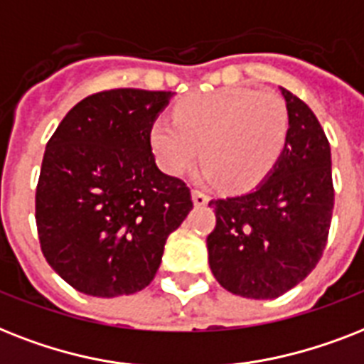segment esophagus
Listing matches in <instances>:
<instances>
[{"instance_id": "obj_1", "label": "esophagus", "mask_w": 364, "mask_h": 364, "mask_svg": "<svg viewBox=\"0 0 364 364\" xmlns=\"http://www.w3.org/2000/svg\"><path fill=\"white\" fill-rule=\"evenodd\" d=\"M191 197H193V203H196V206H205L206 203H208V196L199 190L191 191Z\"/></svg>"}]
</instances>
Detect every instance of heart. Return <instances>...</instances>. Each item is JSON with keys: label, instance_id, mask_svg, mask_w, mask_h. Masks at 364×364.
Here are the masks:
<instances>
[{"label": "heart", "instance_id": "1", "mask_svg": "<svg viewBox=\"0 0 364 364\" xmlns=\"http://www.w3.org/2000/svg\"><path fill=\"white\" fill-rule=\"evenodd\" d=\"M289 132L286 103L274 92L222 88L186 97L173 122L159 118L150 129V144L159 167L180 176L200 156L203 178L222 180L232 191L259 186L276 167Z\"/></svg>", "mask_w": 364, "mask_h": 364}]
</instances>
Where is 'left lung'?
Wrapping results in <instances>:
<instances>
[{
    "instance_id": "8db88e82",
    "label": "left lung",
    "mask_w": 364,
    "mask_h": 364,
    "mask_svg": "<svg viewBox=\"0 0 364 364\" xmlns=\"http://www.w3.org/2000/svg\"><path fill=\"white\" fill-rule=\"evenodd\" d=\"M289 114L286 148L254 191L212 199L206 237L220 286L246 299H276L306 278L323 255L334 206L331 146L310 107L280 88Z\"/></svg>"
}]
</instances>
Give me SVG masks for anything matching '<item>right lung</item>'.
<instances>
[{"instance_id": "1", "label": "right lung", "mask_w": 364, "mask_h": 364, "mask_svg": "<svg viewBox=\"0 0 364 364\" xmlns=\"http://www.w3.org/2000/svg\"><path fill=\"white\" fill-rule=\"evenodd\" d=\"M171 92L84 97L46 142L35 222L48 264L77 291L118 297L154 280L167 237L193 208L184 180L161 173L150 129Z\"/></svg>"}]
</instances>
